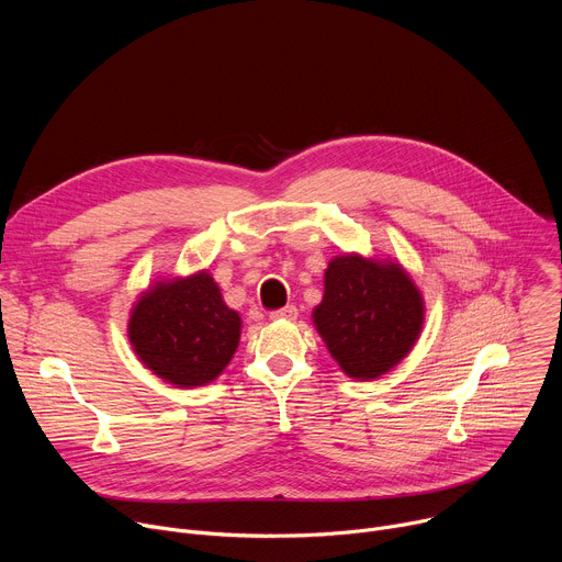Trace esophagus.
I'll use <instances>...</instances> for the list:
<instances>
[{
    "label": "esophagus",
    "mask_w": 562,
    "mask_h": 562,
    "mask_svg": "<svg viewBox=\"0 0 562 562\" xmlns=\"http://www.w3.org/2000/svg\"><path fill=\"white\" fill-rule=\"evenodd\" d=\"M297 317V308L293 304H286L282 308L271 311V319H295Z\"/></svg>",
    "instance_id": "1"
}]
</instances>
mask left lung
Wrapping results in <instances>:
<instances>
[{"mask_svg":"<svg viewBox=\"0 0 562 562\" xmlns=\"http://www.w3.org/2000/svg\"><path fill=\"white\" fill-rule=\"evenodd\" d=\"M423 323V293L397 262L358 254L329 262L313 325L349 378L373 380L391 371L414 349Z\"/></svg>","mask_w":562,"mask_h":562,"instance_id":"left-lung-1","label":"left lung"}]
</instances>
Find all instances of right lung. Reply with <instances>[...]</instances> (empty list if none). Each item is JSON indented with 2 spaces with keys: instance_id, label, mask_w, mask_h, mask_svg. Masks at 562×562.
Returning <instances> with one entry per match:
<instances>
[{
  "instance_id": "right-lung-1",
  "label": "right lung",
  "mask_w": 562,
  "mask_h": 562,
  "mask_svg": "<svg viewBox=\"0 0 562 562\" xmlns=\"http://www.w3.org/2000/svg\"><path fill=\"white\" fill-rule=\"evenodd\" d=\"M243 319L222 300L209 271L157 280L128 317L135 356L157 378L180 389L213 382L231 362Z\"/></svg>"
}]
</instances>
